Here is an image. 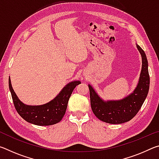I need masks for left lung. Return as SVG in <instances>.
Returning <instances> with one entry per match:
<instances>
[{"label": "left lung", "mask_w": 159, "mask_h": 159, "mask_svg": "<svg viewBox=\"0 0 159 159\" xmlns=\"http://www.w3.org/2000/svg\"><path fill=\"white\" fill-rule=\"evenodd\" d=\"M137 48L142 56V70L139 81L133 92L122 99L104 100L98 95L90 84V104L95 116L102 121L120 124L134 118L143 104L149 89V75L148 71V61L146 54L139 45Z\"/></svg>", "instance_id": "1"}]
</instances>
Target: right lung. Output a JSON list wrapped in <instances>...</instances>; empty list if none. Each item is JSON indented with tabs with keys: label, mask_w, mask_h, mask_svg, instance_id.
<instances>
[{
	"label": "right lung",
	"mask_w": 159,
	"mask_h": 159,
	"mask_svg": "<svg viewBox=\"0 0 159 159\" xmlns=\"http://www.w3.org/2000/svg\"><path fill=\"white\" fill-rule=\"evenodd\" d=\"M80 83H81L80 80L69 83L55 98L46 104L27 105L18 98L9 78V88L17 113L26 121L36 125H51L60 122L65 114L70 96L76 85Z\"/></svg>",
	"instance_id": "add662e5"
}]
</instances>
